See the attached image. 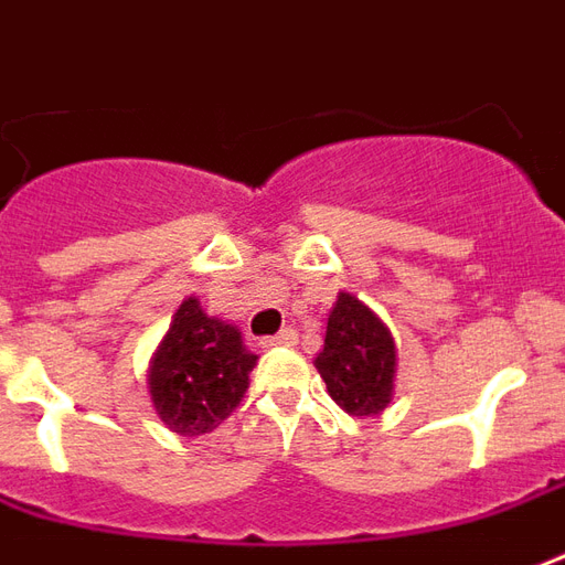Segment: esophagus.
Instances as JSON below:
<instances>
[{"mask_svg":"<svg viewBox=\"0 0 565 565\" xmlns=\"http://www.w3.org/2000/svg\"><path fill=\"white\" fill-rule=\"evenodd\" d=\"M298 343V333H295V328H282L279 333H274V337H262V349H274V345H295Z\"/></svg>","mask_w":565,"mask_h":565,"instance_id":"34e87169","label":"esophagus"}]
</instances>
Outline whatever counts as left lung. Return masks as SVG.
Here are the masks:
<instances>
[{
	"label": "left lung",
	"mask_w": 565,
	"mask_h": 565,
	"mask_svg": "<svg viewBox=\"0 0 565 565\" xmlns=\"http://www.w3.org/2000/svg\"><path fill=\"white\" fill-rule=\"evenodd\" d=\"M316 370L340 409L367 418L379 415L391 403L397 373V345L388 324L355 295L340 291Z\"/></svg>",
	"instance_id": "1"
}]
</instances>
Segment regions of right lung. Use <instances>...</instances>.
<instances>
[{
	"instance_id": "1",
	"label": "right lung",
	"mask_w": 565,
	"mask_h": 565,
	"mask_svg": "<svg viewBox=\"0 0 565 565\" xmlns=\"http://www.w3.org/2000/svg\"><path fill=\"white\" fill-rule=\"evenodd\" d=\"M258 355L243 345L241 331L186 298L156 349L147 373L150 401L168 430L201 436L216 430L249 388Z\"/></svg>"
}]
</instances>
